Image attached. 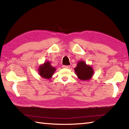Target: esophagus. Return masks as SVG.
I'll use <instances>...</instances> for the list:
<instances>
[{"mask_svg":"<svg viewBox=\"0 0 129 129\" xmlns=\"http://www.w3.org/2000/svg\"><path fill=\"white\" fill-rule=\"evenodd\" d=\"M62 67L64 68H69L70 66H69V65H62Z\"/></svg>","mask_w":129,"mask_h":129,"instance_id":"34e87169","label":"esophagus"}]
</instances>
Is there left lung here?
I'll list each match as a JSON object with an SVG mask.
<instances>
[{
  "instance_id": "8db88e82",
  "label": "left lung",
  "mask_w": 129,
  "mask_h": 129,
  "mask_svg": "<svg viewBox=\"0 0 129 129\" xmlns=\"http://www.w3.org/2000/svg\"><path fill=\"white\" fill-rule=\"evenodd\" d=\"M75 71L78 78L82 81L90 80L94 73L92 67L87 65L84 61H80L77 62V67L75 68Z\"/></svg>"
}]
</instances>
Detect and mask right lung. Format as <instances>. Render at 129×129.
<instances>
[{
    "instance_id": "obj_1",
    "label": "right lung",
    "mask_w": 129,
    "mask_h": 129,
    "mask_svg": "<svg viewBox=\"0 0 129 129\" xmlns=\"http://www.w3.org/2000/svg\"><path fill=\"white\" fill-rule=\"evenodd\" d=\"M38 70L39 74L41 77L49 79L56 71V68L52 66L49 61H47L40 65Z\"/></svg>"
}]
</instances>
